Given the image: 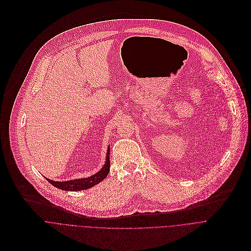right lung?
<instances>
[{"mask_svg": "<svg viewBox=\"0 0 251 251\" xmlns=\"http://www.w3.org/2000/svg\"><path fill=\"white\" fill-rule=\"evenodd\" d=\"M110 172V145L107 150V154H106V162L104 166L100 169L96 174L86 177V178H79V179H74V180H69V181H53L50 180L48 178H45L50 184L53 185L54 187L64 190V191H81V190H86L89 188H92L93 186L97 185L98 183L102 182L109 174Z\"/></svg>", "mask_w": 251, "mask_h": 251, "instance_id": "obj_1", "label": "right lung"}]
</instances>
